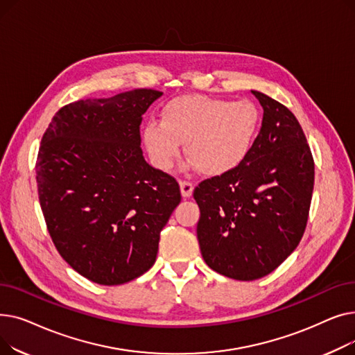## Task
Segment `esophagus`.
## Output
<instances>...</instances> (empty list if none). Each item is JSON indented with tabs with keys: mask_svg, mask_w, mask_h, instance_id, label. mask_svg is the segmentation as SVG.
<instances>
[{
	"mask_svg": "<svg viewBox=\"0 0 355 355\" xmlns=\"http://www.w3.org/2000/svg\"><path fill=\"white\" fill-rule=\"evenodd\" d=\"M180 189H181V194H182V197H190L191 194H193V190H194V185H193V182H190V181H185V180H182V181H180Z\"/></svg>",
	"mask_w": 355,
	"mask_h": 355,
	"instance_id": "1",
	"label": "esophagus"
}]
</instances>
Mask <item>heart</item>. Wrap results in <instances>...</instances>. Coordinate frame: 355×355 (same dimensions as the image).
<instances>
[{
	"instance_id": "b5f03b06",
	"label": "heart",
	"mask_w": 355,
	"mask_h": 355,
	"mask_svg": "<svg viewBox=\"0 0 355 355\" xmlns=\"http://www.w3.org/2000/svg\"><path fill=\"white\" fill-rule=\"evenodd\" d=\"M259 125V109L250 101L185 95L164 106L161 123L145 126L144 142L161 170L173 168L187 142L185 153L197 170L220 175L248 157Z\"/></svg>"
}]
</instances>
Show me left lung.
I'll return each instance as SVG.
<instances>
[{
  "label": "left lung",
  "mask_w": 355,
  "mask_h": 355,
  "mask_svg": "<svg viewBox=\"0 0 355 355\" xmlns=\"http://www.w3.org/2000/svg\"><path fill=\"white\" fill-rule=\"evenodd\" d=\"M263 121L248 157L194 189L204 262L236 281L273 272L304 236L313 190V158L292 112L252 90Z\"/></svg>",
  "instance_id": "obj_1"
}]
</instances>
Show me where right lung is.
<instances>
[{"instance_id": "1", "label": "right lung", "mask_w": 355, "mask_h": 355, "mask_svg": "<svg viewBox=\"0 0 355 355\" xmlns=\"http://www.w3.org/2000/svg\"><path fill=\"white\" fill-rule=\"evenodd\" d=\"M161 95L135 89L69 103L42 138L35 180L47 230L66 262L95 284L122 285L151 269L181 201L177 180L141 149L142 115Z\"/></svg>"}]
</instances>
